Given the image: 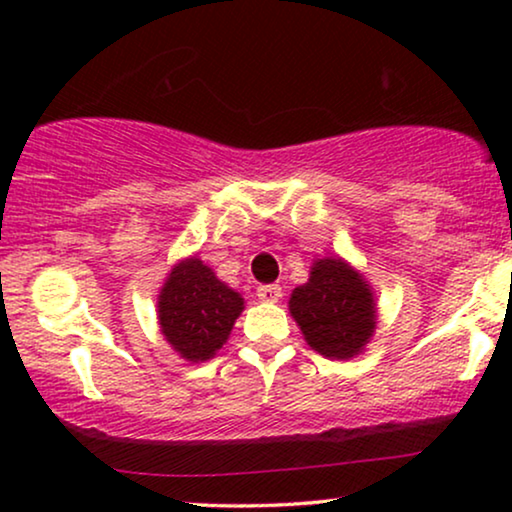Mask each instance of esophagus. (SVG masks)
Wrapping results in <instances>:
<instances>
[{"label": "esophagus", "mask_w": 512, "mask_h": 512, "mask_svg": "<svg viewBox=\"0 0 512 512\" xmlns=\"http://www.w3.org/2000/svg\"><path fill=\"white\" fill-rule=\"evenodd\" d=\"M258 300H265V303H277L282 298V286L279 284H261L256 289Z\"/></svg>", "instance_id": "1"}]
</instances>
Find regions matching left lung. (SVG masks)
<instances>
[{"label": "left lung", "instance_id": "8db88e82", "mask_svg": "<svg viewBox=\"0 0 512 512\" xmlns=\"http://www.w3.org/2000/svg\"><path fill=\"white\" fill-rule=\"evenodd\" d=\"M289 307L310 347L328 359H352L375 331L373 293L340 258L314 263L310 282L291 293Z\"/></svg>", "mask_w": 512, "mask_h": 512}]
</instances>
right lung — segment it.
Returning a JSON list of instances; mask_svg holds the SVG:
<instances>
[{
	"label": "right lung",
	"instance_id": "1",
	"mask_svg": "<svg viewBox=\"0 0 512 512\" xmlns=\"http://www.w3.org/2000/svg\"><path fill=\"white\" fill-rule=\"evenodd\" d=\"M240 293L219 282L200 258L170 272L158 298V319L167 342L188 361H207L221 349L240 317Z\"/></svg>",
	"mask_w": 512,
	"mask_h": 512
}]
</instances>
